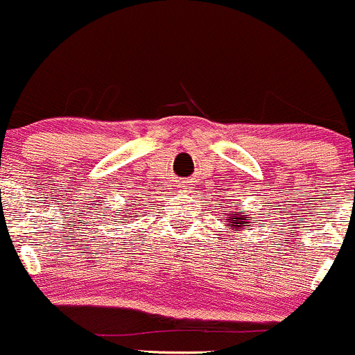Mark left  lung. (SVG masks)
<instances>
[{"instance_id": "8db88e82", "label": "left lung", "mask_w": 355, "mask_h": 355, "mask_svg": "<svg viewBox=\"0 0 355 355\" xmlns=\"http://www.w3.org/2000/svg\"><path fill=\"white\" fill-rule=\"evenodd\" d=\"M243 211H244V210H241L239 214H243ZM232 215H237V214H236V211H234ZM250 220H251L250 217H243V215H239V217H236V220H232V222H231V225H232V224H237V227H239V229H243V225H246V224H251Z\"/></svg>"}]
</instances>
